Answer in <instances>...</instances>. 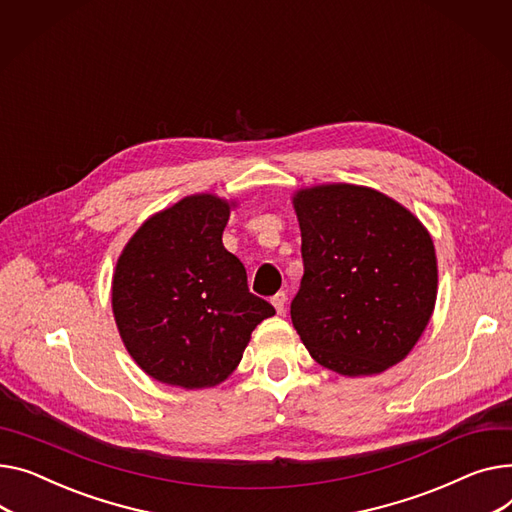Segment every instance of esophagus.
I'll use <instances>...</instances> for the list:
<instances>
[{
  "label": "esophagus",
  "instance_id": "obj_1",
  "mask_svg": "<svg viewBox=\"0 0 512 512\" xmlns=\"http://www.w3.org/2000/svg\"><path fill=\"white\" fill-rule=\"evenodd\" d=\"M286 302H288V296L286 292H278L274 298H271V304H274V309L278 315H284L286 311Z\"/></svg>",
  "mask_w": 512,
  "mask_h": 512
}]
</instances>
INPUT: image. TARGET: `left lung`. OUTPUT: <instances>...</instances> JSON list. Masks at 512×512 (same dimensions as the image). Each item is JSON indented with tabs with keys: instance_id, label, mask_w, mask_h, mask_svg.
Listing matches in <instances>:
<instances>
[{
	"instance_id": "8db88e82",
	"label": "left lung",
	"mask_w": 512,
	"mask_h": 512,
	"mask_svg": "<svg viewBox=\"0 0 512 512\" xmlns=\"http://www.w3.org/2000/svg\"><path fill=\"white\" fill-rule=\"evenodd\" d=\"M294 210L304 276L290 315L306 350L346 377L401 362L436 302L428 230L395 199L346 183L300 189Z\"/></svg>"
}]
</instances>
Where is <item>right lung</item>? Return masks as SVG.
<instances>
[{"instance_id": "1", "label": "right lung", "mask_w": 512, "mask_h": 512, "mask_svg": "<svg viewBox=\"0 0 512 512\" xmlns=\"http://www.w3.org/2000/svg\"><path fill=\"white\" fill-rule=\"evenodd\" d=\"M232 203L191 195L148 218L113 276L123 344L152 379L214 387L243 358L253 329L276 309L249 292L245 265L222 245Z\"/></svg>"}]
</instances>
